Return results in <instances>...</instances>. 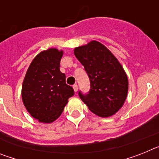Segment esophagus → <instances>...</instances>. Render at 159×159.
<instances>
[{"instance_id":"obj_1","label":"esophagus","mask_w":159,"mask_h":159,"mask_svg":"<svg viewBox=\"0 0 159 159\" xmlns=\"http://www.w3.org/2000/svg\"><path fill=\"white\" fill-rule=\"evenodd\" d=\"M73 89H74V92H76L78 91V85L77 84H74L73 85Z\"/></svg>"}]
</instances>
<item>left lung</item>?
<instances>
[{
    "label": "left lung",
    "instance_id": "left-lung-1",
    "mask_svg": "<svg viewBox=\"0 0 159 159\" xmlns=\"http://www.w3.org/2000/svg\"><path fill=\"white\" fill-rule=\"evenodd\" d=\"M90 79V91L79 95L89 110L100 117H109L123 107L128 92V80L116 57L103 44L91 41L74 49Z\"/></svg>",
    "mask_w": 159,
    "mask_h": 159
}]
</instances>
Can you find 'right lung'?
<instances>
[{
  "mask_svg": "<svg viewBox=\"0 0 159 159\" xmlns=\"http://www.w3.org/2000/svg\"><path fill=\"white\" fill-rule=\"evenodd\" d=\"M63 51L49 48L33 59L22 84V100L28 111L39 122L50 123L62 114L74 90L60 71Z\"/></svg>",
  "mask_w": 159,
  "mask_h": 159,
  "instance_id": "obj_1",
  "label": "right lung"
}]
</instances>
